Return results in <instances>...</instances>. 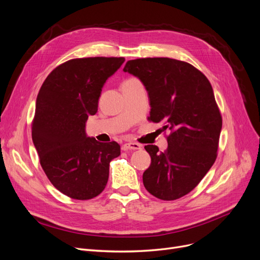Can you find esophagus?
Masks as SVG:
<instances>
[{
  "label": "esophagus",
  "mask_w": 260,
  "mask_h": 260,
  "mask_svg": "<svg viewBox=\"0 0 260 260\" xmlns=\"http://www.w3.org/2000/svg\"><path fill=\"white\" fill-rule=\"evenodd\" d=\"M122 148L124 150H127V149H133V150H136V149H140L141 148V145L139 143H136V142H128V143H124L122 145Z\"/></svg>",
  "instance_id": "esophagus-1"
}]
</instances>
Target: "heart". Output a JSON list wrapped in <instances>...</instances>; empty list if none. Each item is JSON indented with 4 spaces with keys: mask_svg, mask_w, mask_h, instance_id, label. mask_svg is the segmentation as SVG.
Segmentation results:
<instances>
[{
    "mask_svg": "<svg viewBox=\"0 0 260 260\" xmlns=\"http://www.w3.org/2000/svg\"><path fill=\"white\" fill-rule=\"evenodd\" d=\"M134 79H136V78H129V79H126V80H124L123 82H128V81H131V80H134ZM122 82V83H123Z\"/></svg>",
    "mask_w": 260,
    "mask_h": 260,
    "instance_id": "b5f03b06",
    "label": "heart"
}]
</instances>
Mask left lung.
Listing matches in <instances>:
<instances>
[{
  "mask_svg": "<svg viewBox=\"0 0 260 260\" xmlns=\"http://www.w3.org/2000/svg\"><path fill=\"white\" fill-rule=\"evenodd\" d=\"M123 71L144 84L148 120L170 131L165 151L145 146L151 163L144 187L160 200H178L199 185L217 157L222 119L211 83L192 64L168 57L128 60Z\"/></svg>",
  "mask_w": 260,
  "mask_h": 260,
  "instance_id": "obj_1",
  "label": "left lung"
}]
</instances>
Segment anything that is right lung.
Instances as JSON below:
<instances>
[{
  "mask_svg": "<svg viewBox=\"0 0 260 260\" xmlns=\"http://www.w3.org/2000/svg\"><path fill=\"white\" fill-rule=\"evenodd\" d=\"M124 57H83L52 71L39 92L32 140L49 181L64 196L91 200L105 190L110 163L120 145L85 135V121L98 110L101 89Z\"/></svg>",
  "mask_w": 260,
  "mask_h": 260,
  "instance_id": "1",
  "label": "right lung"
}]
</instances>
